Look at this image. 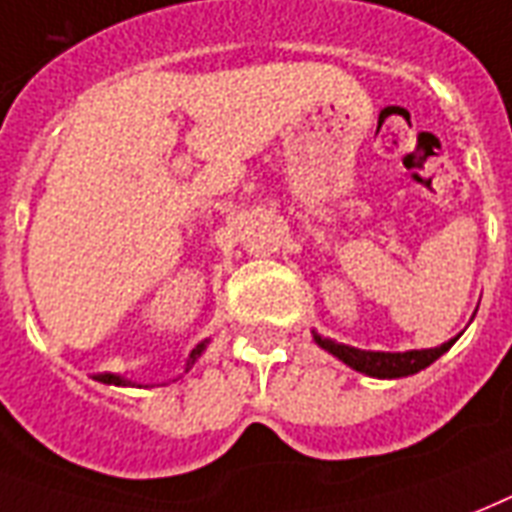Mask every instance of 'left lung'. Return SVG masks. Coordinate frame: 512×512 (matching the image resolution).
Returning a JSON list of instances; mask_svg holds the SVG:
<instances>
[{"instance_id":"left-lung-1","label":"left lung","mask_w":512,"mask_h":512,"mask_svg":"<svg viewBox=\"0 0 512 512\" xmlns=\"http://www.w3.org/2000/svg\"><path fill=\"white\" fill-rule=\"evenodd\" d=\"M317 346H322L325 351H330L333 357L349 365L351 370L357 373H365L370 378H405L419 373V370L429 368L432 362L443 357L456 341L459 335L451 338V341L440 343L435 349H411V351H365V349H354V346H346V343H338L333 338H325L319 335L317 330H311Z\"/></svg>"}]
</instances>
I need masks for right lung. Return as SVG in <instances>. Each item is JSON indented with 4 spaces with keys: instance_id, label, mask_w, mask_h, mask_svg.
Wrapping results in <instances>:
<instances>
[{
    "instance_id": "right-lung-1",
    "label": "right lung",
    "mask_w": 512,
    "mask_h": 512,
    "mask_svg": "<svg viewBox=\"0 0 512 512\" xmlns=\"http://www.w3.org/2000/svg\"><path fill=\"white\" fill-rule=\"evenodd\" d=\"M206 346H209V338H206V341L198 343V346H195V349L190 351V357H187V365H185V373H187V370H190V368H193L195 360H198V357L204 354ZM96 381H101V384H115V386H134V381H128V378L117 376V373H99V376H96Z\"/></svg>"
}]
</instances>
